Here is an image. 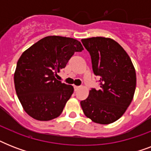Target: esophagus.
I'll list each match as a JSON object with an SVG mask.
<instances>
[{"mask_svg": "<svg viewBox=\"0 0 151 151\" xmlns=\"http://www.w3.org/2000/svg\"><path fill=\"white\" fill-rule=\"evenodd\" d=\"M73 88H74V91H77V90H78L80 88V86H76V85H74V86H73Z\"/></svg>", "mask_w": 151, "mask_h": 151, "instance_id": "esophagus-1", "label": "esophagus"}]
</instances>
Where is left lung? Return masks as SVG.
I'll use <instances>...</instances> for the list:
<instances>
[{
    "label": "left lung",
    "instance_id": "left-lung-1",
    "mask_svg": "<svg viewBox=\"0 0 151 151\" xmlns=\"http://www.w3.org/2000/svg\"><path fill=\"white\" fill-rule=\"evenodd\" d=\"M81 42L89 52L99 88H92L81 106L92 122L110 124L124 114L133 99L136 70L129 55L112 39L96 37L82 39Z\"/></svg>",
    "mask_w": 151,
    "mask_h": 151
}]
</instances>
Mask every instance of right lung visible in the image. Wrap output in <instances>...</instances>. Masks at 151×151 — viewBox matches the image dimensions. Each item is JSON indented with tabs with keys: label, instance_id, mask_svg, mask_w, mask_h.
<instances>
[{
	"label": "right lung",
	"instance_id": "obj_1",
	"mask_svg": "<svg viewBox=\"0 0 151 151\" xmlns=\"http://www.w3.org/2000/svg\"><path fill=\"white\" fill-rule=\"evenodd\" d=\"M82 50L76 39L48 36L22 53L17 62L14 83L18 98L30 117L50 121L61 114L73 88L55 77L74 52Z\"/></svg>",
	"mask_w": 151,
	"mask_h": 151
}]
</instances>
